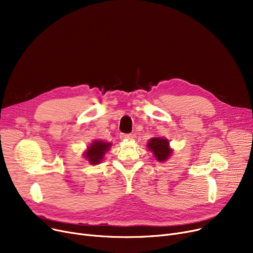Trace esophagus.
Here are the masks:
<instances>
[{
    "label": "esophagus",
    "instance_id": "1",
    "mask_svg": "<svg viewBox=\"0 0 253 253\" xmlns=\"http://www.w3.org/2000/svg\"><path fill=\"white\" fill-rule=\"evenodd\" d=\"M120 138H121L122 140L131 139V138H132V134H125V133H122L121 135H120Z\"/></svg>",
    "mask_w": 253,
    "mask_h": 253
}]
</instances>
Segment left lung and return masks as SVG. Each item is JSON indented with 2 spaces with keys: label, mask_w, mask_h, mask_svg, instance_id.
<instances>
[{
  "label": "left lung",
  "mask_w": 253,
  "mask_h": 253,
  "mask_svg": "<svg viewBox=\"0 0 253 253\" xmlns=\"http://www.w3.org/2000/svg\"><path fill=\"white\" fill-rule=\"evenodd\" d=\"M147 147L154 154L156 160H158L159 162L166 161L172 154V150L169 148V141L166 138H151Z\"/></svg>",
  "instance_id": "left-lung-1"
}]
</instances>
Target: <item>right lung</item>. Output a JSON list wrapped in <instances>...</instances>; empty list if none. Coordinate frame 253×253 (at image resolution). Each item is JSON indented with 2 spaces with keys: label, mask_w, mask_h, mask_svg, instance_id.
Wrapping results in <instances>:
<instances>
[{
  "label": "right lung",
  "mask_w": 253,
  "mask_h": 253,
  "mask_svg": "<svg viewBox=\"0 0 253 253\" xmlns=\"http://www.w3.org/2000/svg\"><path fill=\"white\" fill-rule=\"evenodd\" d=\"M110 142H104L102 140H94L87 149L84 157L89 161L91 165H96L101 162L104 154L111 148Z\"/></svg>",
  "instance_id": "add662e5"
}]
</instances>
